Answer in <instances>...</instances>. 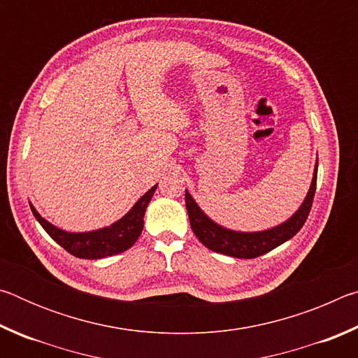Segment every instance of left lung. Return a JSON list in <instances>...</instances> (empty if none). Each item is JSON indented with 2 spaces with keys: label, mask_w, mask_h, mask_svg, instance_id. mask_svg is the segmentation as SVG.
<instances>
[{
  "label": "left lung",
  "mask_w": 358,
  "mask_h": 358,
  "mask_svg": "<svg viewBox=\"0 0 358 358\" xmlns=\"http://www.w3.org/2000/svg\"><path fill=\"white\" fill-rule=\"evenodd\" d=\"M316 183H317V164L314 167V175L311 181V187L308 191L305 202L301 203L299 211L295 215L282 222L281 226L273 229L262 230V232H234V230L224 229L217 226L203 211L197 207L194 202L191 194L186 191L185 202L186 210L189 215V222L192 232L196 234L202 245L215 252L226 254L237 259H254L262 256V254L275 250L276 246L282 245L284 241L292 238L305 224L308 215H310L313 207V199L316 194Z\"/></svg>",
  "instance_id": "left-lung-1"
}]
</instances>
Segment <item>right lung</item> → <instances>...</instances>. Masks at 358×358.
Returning a JSON list of instances; mask_svg holds the SVG:
<instances>
[{
	"mask_svg": "<svg viewBox=\"0 0 358 358\" xmlns=\"http://www.w3.org/2000/svg\"><path fill=\"white\" fill-rule=\"evenodd\" d=\"M156 186L157 185L151 187L148 192H145L134 207L129 210V213L124 215L120 221L112 224L110 227L93 230V232H64V230L52 226L50 222L45 221L34 210L33 205H29V207H31L34 217L44 227L45 232L72 256L80 259H102L129 250L136 243L138 235L142 234L145 210H147L151 197H153Z\"/></svg>",
	"mask_w": 358,
	"mask_h": 358,
	"instance_id": "add662e5",
	"label": "right lung"
}]
</instances>
